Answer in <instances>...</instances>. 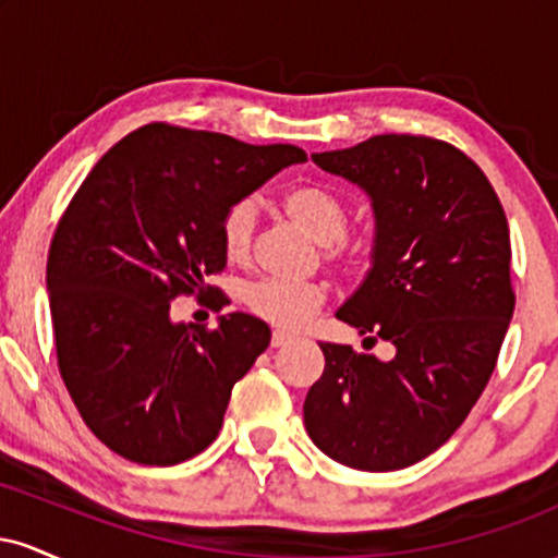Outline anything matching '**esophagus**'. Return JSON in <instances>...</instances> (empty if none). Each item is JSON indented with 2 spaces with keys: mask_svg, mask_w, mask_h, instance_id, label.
<instances>
[{
  "mask_svg": "<svg viewBox=\"0 0 558 558\" xmlns=\"http://www.w3.org/2000/svg\"><path fill=\"white\" fill-rule=\"evenodd\" d=\"M293 341V336L291 332H283V330H275L272 332V349H280V345H286V343H291Z\"/></svg>",
  "mask_w": 558,
  "mask_h": 558,
  "instance_id": "34e87169",
  "label": "esophagus"
}]
</instances>
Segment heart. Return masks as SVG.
Masks as SVG:
<instances>
[{
    "instance_id": "obj_1",
    "label": "heart",
    "mask_w": 558,
    "mask_h": 558,
    "mask_svg": "<svg viewBox=\"0 0 558 558\" xmlns=\"http://www.w3.org/2000/svg\"><path fill=\"white\" fill-rule=\"evenodd\" d=\"M283 213L319 243L325 262L345 275H362L373 265V246L364 239L345 235L349 209L332 191L323 185H299L283 196ZM220 246L230 262H243L252 252L254 204L235 202L220 217ZM328 288L323 283H286V280H259L243 291V304L254 317L280 330H296L323 310Z\"/></svg>"
}]
</instances>
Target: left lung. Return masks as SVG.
<instances>
[{"mask_svg":"<svg viewBox=\"0 0 558 558\" xmlns=\"http://www.w3.org/2000/svg\"><path fill=\"white\" fill-rule=\"evenodd\" d=\"M312 159L373 198V270L336 317L396 356L319 343L306 433L345 466L403 470L457 433L496 369L514 312L509 222L485 172L448 141L386 133Z\"/></svg>","mask_w":558,"mask_h":558,"instance_id":"obj_1","label":"left lung"}]
</instances>
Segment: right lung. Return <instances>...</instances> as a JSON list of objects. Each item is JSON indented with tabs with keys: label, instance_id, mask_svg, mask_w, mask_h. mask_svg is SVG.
<instances>
[{
	"label": "right lung",
	"instance_id": "right-lung-1",
	"mask_svg": "<svg viewBox=\"0 0 558 558\" xmlns=\"http://www.w3.org/2000/svg\"><path fill=\"white\" fill-rule=\"evenodd\" d=\"M299 146L149 123L107 151L70 198L47 259L57 367L96 438L136 464L170 466L217 438L230 390L270 345L243 312L217 328L170 323V301L226 270L220 217L267 178L304 162Z\"/></svg>",
	"mask_w": 558,
	"mask_h": 558
}]
</instances>
